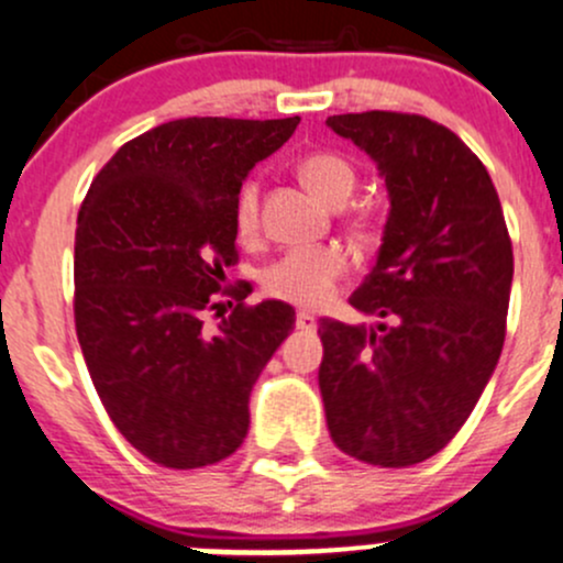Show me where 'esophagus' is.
Here are the masks:
<instances>
[{"label":"esophagus","instance_id":"obj_1","mask_svg":"<svg viewBox=\"0 0 563 563\" xmlns=\"http://www.w3.org/2000/svg\"><path fill=\"white\" fill-rule=\"evenodd\" d=\"M296 329H299V331H314V329H318V318H314V314H310V312H299V314H296Z\"/></svg>","mask_w":563,"mask_h":563}]
</instances>
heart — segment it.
<instances>
[{
	"label": "heart",
	"mask_w": 563,
	"mask_h": 563,
	"mask_svg": "<svg viewBox=\"0 0 563 563\" xmlns=\"http://www.w3.org/2000/svg\"><path fill=\"white\" fill-rule=\"evenodd\" d=\"M296 173L305 187L329 206H342L355 189V170L344 157L333 152H310L299 159ZM234 227L240 238H251L258 227V189L249 181L234 202ZM347 269V256L336 245L320 249H296L283 253L262 272L264 291L296 307H318L336 288L339 277Z\"/></svg>",
	"instance_id": "heart-1"
}]
</instances>
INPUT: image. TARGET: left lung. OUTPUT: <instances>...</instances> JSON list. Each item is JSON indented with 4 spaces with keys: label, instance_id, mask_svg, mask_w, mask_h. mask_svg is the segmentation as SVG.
<instances>
[{
    "label": "left lung",
    "instance_id": "left-lung-1",
    "mask_svg": "<svg viewBox=\"0 0 563 563\" xmlns=\"http://www.w3.org/2000/svg\"><path fill=\"white\" fill-rule=\"evenodd\" d=\"M374 159L390 195L379 256L350 296L376 325L320 320L318 382L344 454L409 467L441 452L492 379L505 342L512 245L484 163L419 114L325 120Z\"/></svg>",
    "mask_w": 563,
    "mask_h": 563
}]
</instances>
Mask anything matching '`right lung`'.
Instances as JSON below:
<instances>
[{
	"label": "right lung",
	"instance_id": "1",
	"mask_svg": "<svg viewBox=\"0 0 563 563\" xmlns=\"http://www.w3.org/2000/svg\"><path fill=\"white\" fill-rule=\"evenodd\" d=\"M299 117H187L141 133L103 165L77 216L74 323L103 409L131 446L173 471L227 460L249 432L258 374L294 331L267 299L206 329L238 262L234 202ZM227 294V291H224Z\"/></svg>",
	"mask_w": 563,
	"mask_h": 563
}]
</instances>
